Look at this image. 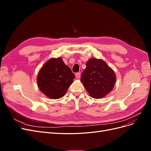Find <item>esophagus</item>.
Listing matches in <instances>:
<instances>
[{"label":"esophagus","mask_w":151,"mask_h":151,"mask_svg":"<svg viewBox=\"0 0 151 151\" xmlns=\"http://www.w3.org/2000/svg\"><path fill=\"white\" fill-rule=\"evenodd\" d=\"M76 77L77 79H79L80 77H81V73L80 72H77L76 74Z\"/></svg>","instance_id":"34e87169"}]
</instances>
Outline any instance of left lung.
I'll use <instances>...</instances> for the list:
<instances>
[{"label":"left lung","instance_id":"obj_1","mask_svg":"<svg viewBox=\"0 0 151 151\" xmlns=\"http://www.w3.org/2000/svg\"><path fill=\"white\" fill-rule=\"evenodd\" d=\"M81 81L91 97L101 98L112 90L116 81L115 72L101 59L91 58L82 73Z\"/></svg>","mask_w":151,"mask_h":151}]
</instances>
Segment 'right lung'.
Returning a JSON list of instances; mask_svg holds the SVG:
<instances>
[{
  "instance_id": "obj_1",
  "label": "right lung",
  "mask_w": 151,
  "mask_h": 151,
  "mask_svg": "<svg viewBox=\"0 0 151 151\" xmlns=\"http://www.w3.org/2000/svg\"><path fill=\"white\" fill-rule=\"evenodd\" d=\"M74 78V74L61 58H51L39 72L37 82L44 94L51 99H58L65 94Z\"/></svg>"
}]
</instances>
